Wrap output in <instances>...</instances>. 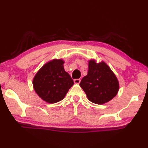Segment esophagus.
I'll return each mask as SVG.
<instances>
[{
  "label": "esophagus",
  "mask_w": 148,
  "mask_h": 148,
  "mask_svg": "<svg viewBox=\"0 0 148 148\" xmlns=\"http://www.w3.org/2000/svg\"><path fill=\"white\" fill-rule=\"evenodd\" d=\"M74 82L75 84H79L81 82V79H75L74 80Z\"/></svg>",
  "instance_id": "obj_1"
}]
</instances>
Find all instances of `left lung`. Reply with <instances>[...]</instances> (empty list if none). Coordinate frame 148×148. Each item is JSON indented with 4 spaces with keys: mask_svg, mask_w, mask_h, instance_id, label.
Segmentation results:
<instances>
[{
    "mask_svg": "<svg viewBox=\"0 0 148 148\" xmlns=\"http://www.w3.org/2000/svg\"><path fill=\"white\" fill-rule=\"evenodd\" d=\"M90 102L103 104L117 95L119 85L118 80L108 65L103 61L97 63L95 60H88V74L79 84Z\"/></svg>",
    "mask_w": 148,
    "mask_h": 148,
    "instance_id": "1",
    "label": "left lung"
}]
</instances>
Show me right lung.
Returning <instances> with one entry per match:
<instances>
[{"instance_id": "right-lung-1", "label": "right lung", "mask_w": 148, "mask_h": 148, "mask_svg": "<svg viewBox=\"0 0 148 148\" xmlns=\"http://www.w3.org/2000/svg\"><path fill=\"white\" fill-rule=\"evenodd\" d=\"M65 61L53 59L37 71L33 79V87L40 99L49 103L64 99L74 84L70 75L64 69Z\"/></svg>"}]
</instances>
